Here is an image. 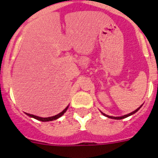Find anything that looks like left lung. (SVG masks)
Masks as SVG:
<instances>
[{
    "label": "left lung",
    "mask_w": 158,
    "mask_h": 158,
    "mask_svg": "<svg viewBox=\"0 0 158 158\" xmlns=\"http://www.w3.org/2000/svg\"><path fill=\"white\" fill-rule=\"evenodd\" d=\"M142 105H141L140 107H139V108H137L136 110H135V111H132V112H131V113H129V114H127V115H123V116H120V117H115V116H109V115H105V114H104V113H102V114H103V115H105V116H107V117H108V118H113V119H123V118H127V117H128V116H130V115H133V114H135V112H137V111H139V109H140L141 108V107H142Z\"/></svg>",
    "instance_id": "8db88e82"
}]
</instances>
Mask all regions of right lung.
<instances>
[{
	"label": "right lung",
	"instance_id": "1",
	"mask_svg": "<svg viewBox=\"0 0 158 158\" xmlns=\"http://www.w3.org/2000/svg\"><path fill=\"white\" fill-rule=\"evenodd\" d=\"M68 107L69 106H67L66 107H65V109L63 110V111H62V112H60L59 114H58V115H54V116H51V117H47V118H42V117H39V116H36V115H31V114H28V113H26L28 116L30 117H32V118H35V119H38V120L40 121H42V122H47V121H52V120H55V119H57V118H58L59 117L62 116V115H63L64 113L66 111V110L68 109Z\"/></svg>",
	"mask_w": 158,
	"mask_h": 158
}]
</instances>
